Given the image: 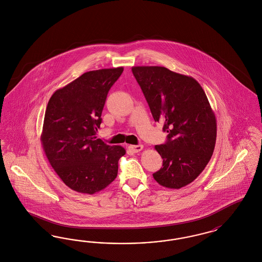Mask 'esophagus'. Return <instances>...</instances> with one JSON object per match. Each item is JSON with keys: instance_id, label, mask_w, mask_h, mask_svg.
I'll return each mask as SVG.
<instances>
[{"instance_id": "1", "label": "esophagus", "mask_w": 262, "mask_h": 262, "mask_svg": "<svg viewBox=\"0 0 262 262\" xmlns=\"http://www.w3.org/2000/svg\"><path fill=\"white\" fill-rule=\"evenodd\" d=\"M128 148L134 153H138L143 149V146L142 145H130V146H128Z\"/></svg>"}]
</instances>
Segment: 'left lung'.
<instances>
[{
	"label": "left lung",
	"instance_id": "left-lung-1",
	"mask_svg": "<svg viewBox=\"0 0 262 262\" xmlns=\"http://www.w3.org/2000/svg\"><path fill=\"white\" fill-rule=\"evenodd\" d=\"M154 120L163 123L164 144L155 148L163 167L154 179L168 189H180L199 176L216 144V121L205 92L194 78L163 67H133Z\"/></svg>",
	"mask_w": 262,
	"mask_h": 262
}]
</instances>
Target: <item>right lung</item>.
<instances>
[{"label":"right lung","mask_w":262,"mask_h":262,"mask_svg":"<svg viewBox=\"0 0 262 262\" xmlns=\"http://www.w3.org/2000/svg\"><path fill=\"white\" fill-rule=\"evenodd\" d=\"M124 69L85 72L49 99L41 144L55 172L72 190L93 194L115 180L118 162L126 154L96 134L110 88Z\"/></svg>","instance_id":"1"}]
</instances>
